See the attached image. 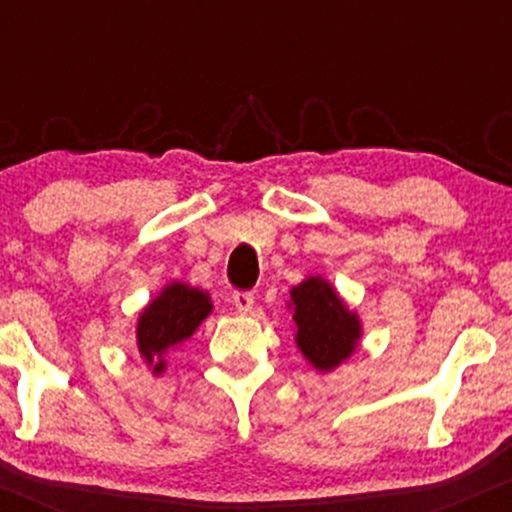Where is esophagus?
<instances>
[{"mask_svg": "<svg viewBox=\"0 0 512 512\" xmlns=\"http://www.w3.org/2000/svg\"><path fill=\"white\" fill-rule=\"evenodd\" d=\"M233 305H236L238 313H250L252 305H255V293H252V291H233Z\"/></svg>", "mask_w": 512, "mask_h": 512, "instance_id": "esophagus-1", "label": "esophagus"}]
</instances>
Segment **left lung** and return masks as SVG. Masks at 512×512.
<instances>
[{
  "label": "left lung",
  "mask_w": 512,
  "mask_h": 512,
  "mask_svg": "<svg viewBox=\"0 0 512 512\" xmlns=\"http://www.w3.org/2000/svg\"><path fill=\"white\" fill-rule=\"evenodd\" d=\"M296 344L303 356L322 373L337 368L356 351L361 320L346 308L330 281L308 276L291 289Z\"/></svg>",
  "instance_id": "left-lung-1"
}]
</instances>
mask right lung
Returning <instances> with one entry per match:
<instances>
[{"label":"right lung","instance_id":"1","mask_svg":"<svg viewBox=\"0 0 512 512\" xmlns=\"http://www.w3.org/2000/svg\"><path fill=\"white\" fill-rule=\"evenodd\" d=\"M211 313V301L202 289L173 281L142 310L137 322L139 354L161 375L166 370V354L190 339L202 320Z\"/></svg>","mask_w":512,"mask_h":512}]
</instances>
